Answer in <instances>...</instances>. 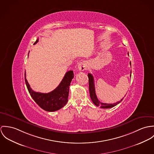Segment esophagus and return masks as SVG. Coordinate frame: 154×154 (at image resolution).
Returning a JSON list of instances; mask_svg holds the SVG:
<instances>
[{
	"label": "esophagus",
	"mask_w": 154,
	"mask_h": 154,
	"mask_svg": "<svg viewBox=\"0 0 154 154\" xmlns=\"http://www.w3.org/2000/svg\"><path fill=\"white\" fill-rule=\"evenodd\" d=\"M87 69V64L85 61H82L78 65V69L79 71H84Z\"/></svg>",
	"instance_id": "esophagus-1"
}]
</instances>
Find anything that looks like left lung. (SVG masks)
Segmentation results:
<instances>
[{
  "mask_svg": "<svg viewBox=\"0 0 154 154\" xmlns=\"http://www.w3.org/2000/svg\"><path fill=\"white\" fill-rule=\"evenodd\" d=\"M130 64L131 65V62H130ZM88 82H89V92H90V98H91L93 103L96 106H100L101 108H103V109H108V108H111V107H113L116 106L118 104H119V103L121 102L122 101L123 98L122 99H121L119 102L115 103H113V104L103 103L100 102L98 100V99L97 97V96L96 94L93 76L90 73H88Z\"/></svg>",
  "mask_w": 154,
  "mask_h": 154,
  "instance_id": "obj_1",
  "label": "left lung"
}]
</instances>
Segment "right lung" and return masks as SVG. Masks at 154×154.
I'll use <instances>...</instances> for the list:
<instances>
[{"instance_id": "add662e5", "label": "right lung", "mask_w": 154, "mask_h": 154, "mask_svg": "<svg viewBox=\"0 0 154 154\" xmlns=\"http://www.w3.org/2000/svg\"><path fill=\"white\" fill-rule=\"evenodd\" d=\"M38 42V39H36L34 45ZM74 75L72 70L67 71L58 86L48 93H42L33 91L26 79L25 72V81L31 96L36 104L45 111L54 112L61 109L68 102L69 86L74 78Z\"/></svg>"}]
</instances>
